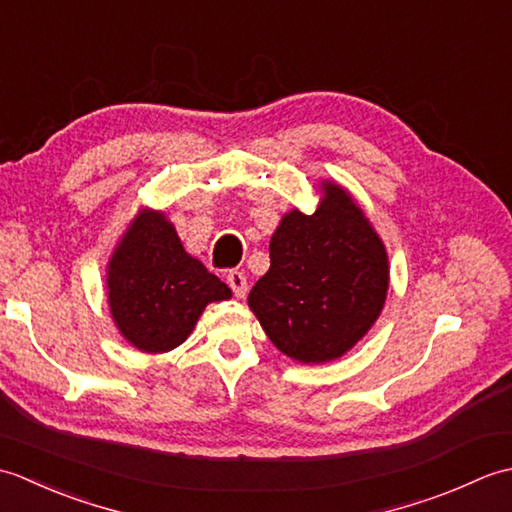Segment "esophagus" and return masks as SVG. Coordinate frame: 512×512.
I'll return each instance as SVG.
<instances>
[{"label": "esophagus", "instance_id": "obj_1", "mask_svg": "<svg viewBox=\"0 0 512 512\" xmlns=\"http://www.w3.org/2000/svg\"><path fill=\"white\" fill-rule=\"evenodd\" d=\"M226 284L233 288V295L242 299L246 295L248 290V281H246V275L239 273V270H231V273L226 275Z\"/></svg>", "mask_w": 512, "mask_h": 512}]
</instances>
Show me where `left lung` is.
Returning a JSON list of instances; mask_svg holds the SVG:
<instances>
[{
	"label": "left lung",
	"mask_w": 512,
	"mask_h": 512,
	"mask_svg": "<svg viewBox=\"0 0 512 512\" xmlns=\"http://www.w3.org/2000/svg\"><path fill=\"white\" fill-rule=\"evenodd\" d=\"M312 215L292 209L270 237V268L248 306L279 352L328 363L363 339L385 306L387 250L339 184L323 182Z\"/></svg>",
	"instance_id": "left-lung-1"
}]
</instances>
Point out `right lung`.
I'll return each instance as SVG.
<instances>
[{
    "mask_svg": "<svg viewBox=\"0 0 512 512\" xmlns=\"http://www.w3.org/2000/svg\"><path fill=\"white\" fill-rule=\"evenodd\" d=\"M231 288L184 250L160 211H140L107 266V301L125 339L149 354L187 341L211 301Z\"/></svg>",
    "mask_w": 512,
    "mask_h": 512,
    "instance_id": "1",
    "label": "right lung"
}]
</instances>
